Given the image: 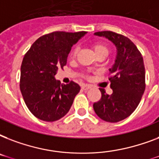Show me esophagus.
<instances>
[{
    "mask_svg": "<svg viewBox=\"0 0 159 159\" xmlns=\"http://www.w3.org/2000/svg\"><path fill=\"white\" fill-rule=\"evenodd\" d=\"M90 88H91V86H90V85L84 84V85H82V89L85 90V91H86V90L90 89Z\"/></svg>",
    "mask_w": 159,
    "mask_h": 159,
    "instance_id": "34e87169",
    "label": "esophagus"
}]
</instances>
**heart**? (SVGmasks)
<instances>
[{
    "instance_id": "b5f03b06",
    "label": "heart",
    "mask_w": 159,
    "mask_h": 159,
    "mask_svg": "<svg viewBox=\"0 0 159 159\" xmlns=\"http://www.w3.org/2000/svg\"><path fill=\"white\" fill-rule=\"evenodd\" d=\"M92 48L97 57H106V56L108 55L109 52H110V48H109L108 45L106 43H103V42H100V41L94 42L93 43H92ZM77 53V48H72V50L70 51L69 53V57L70 58H74Z\"/></svg>"
}]
</instances>
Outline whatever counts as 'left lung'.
Returning a JSON list of instances; mask_svg holds the SVG:
<instances>
[{
	"mask_svg": "<svg viewBox=\"0 0 159 159\" xmlns=\"http://www.w3.org/2000/svg\"><path fill=\"white\" fill-rule=\"evenodd\" d=\"M113 42L117 48L116 62L110 69L109 82L113 92L108 95L99 88L102 97L93 104L100 118L107 122H119L135 111L145 90V68L142 54L125 35L112 31L96 32Z\"/></svg>",
	"mask_w": 159,
	"mask_h": 159,
	"instance_id": "obj_1",
	"label": "left lung"
}]
</instances>
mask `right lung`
<instances>
[{
	"label": "right lung",
	"mask_w": 159,
	"mask_h": 159,
	"mask_svg": "<svg viewBox=\"0 0 159 159\" xmlns=\"http://www.w3.org/2000/svg\"><path fill=\"white\" fill-rule=\"evenodd\" d=\"M85 31H55L41 36L25 54L20 67V88L31 113L39 120L56 121L69 111L80 86L55 79L58 68L67 64L71 48Z\"/></svg>",
	"instance_id": "right-lung-1"
}]
</instances>
